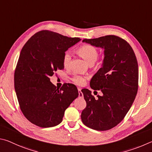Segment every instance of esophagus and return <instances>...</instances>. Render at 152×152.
<instances>
[{
  "label": "esophagus",
  "instance_id": "esophagus-1",
  "mask_svg": "<svg viewBox=\"0 0 152 152\" xmlns=\"http://www.w3.org/2000/svg\"><path fill=\"white\" fill-rule=\"evenodd\" d=\"M78 91H79V98H83V93L81 92L80 88H78Z\"/></svg>",
  "mask_w": 152,
  "mask_h": 152
}]
</instances>
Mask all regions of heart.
Returning <instances> with one entry per match:
<instances>
[{"instance_id":"heart-1","label":"heart","mask_w":152,"mask_h":152,"mask_svg":"<svg viewBox=\"0 0 152 152\" xmlns=\"http://www.w3.org/2000/svg\"><path fill=\"white\" fill-rule=\"evenodd\" d=\"M76 52L77 54L81 57L86 62L89 64V65H93L96 62L98 57H99V50H97L96 47L93 46L91 45H83L78 47L76 50ZM71 61V56L69 53H66L64 54L62 59L63 65L64 67L67 68L69 66ZM72 81L78 86H81L83 85L86 79L81 76L76 75L74 77L72 78Z\"/></svg>"}]
</instances>
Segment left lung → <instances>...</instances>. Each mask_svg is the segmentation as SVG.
<instances>
[{
    "label": "left lung",
    "mask_w": 152,
    "mask_h": 152,
    "mask_svg": "<svg viewBox=\"0 0 152 152\" xmlns=\"http://www.w3.org/2000/svg\"><path fill=\"white\" fill-rule=\"evenodd\" d=\"M83 42L104 49V59L90 81L91 88L102 92L95 99L89 89L81 91L86 107L81 120L89 128L106 131L123 120L136 96L138 64L134 50L126 40L115 35L83 39Z\"/></svg>",
    "instance_id": "obj_1"
}]
</instances>
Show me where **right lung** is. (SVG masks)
<instances>
[{
    "label": "right lung",
    "mask_w": 152,
    "mask_h": 152,
    "mask_svg": "<svg viewBox=\"0 0 152 152\" xmlns=\"http://www.w3.org/2000/svg\"><path fill=\"white\" fill-rule=\"evenodd\" d=\"M79 41L78 37L42 30L23 46L15 71V89L20 110L32 124L41 127L57 126L78 97L76 86L65 83L57 89L50 77L64 69L65 52Z\"/></svg>",
    "instance_id": "right-lung-1"
}]
</instances>
